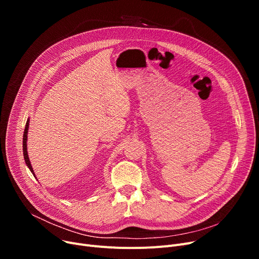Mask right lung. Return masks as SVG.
I'll use <instances>...</instances> for the list:
<instances>
[{
  "label": "right lung",
  "mask_w": 259,
  "mask_h": 259,
  "mask_svg": "<svg viewBox=\"0 0 259 259\" xmlns=\"http://www.w3.org/2000/svg\"><path fill=\"white\" fill-rule=\"evenodd\" d=\"M28 128H29V119H27L25 130H24V134H23V153H24V159H25V162H26L27 167L30 169L31 173L34 175V171L32 169V166L30 164V160H29V157H28V152H27V133H28Z\"/></svg>",
  "instance_id": "right-lung-1"
}]
</instances>
